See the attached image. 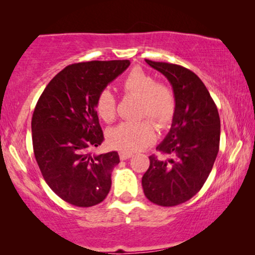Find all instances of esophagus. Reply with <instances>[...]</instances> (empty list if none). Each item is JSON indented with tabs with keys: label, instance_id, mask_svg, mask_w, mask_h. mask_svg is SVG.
I'll return each mask as SVG.
<instances>
[{
	"label": "esophagus",
	"instance_id": "34e87169",
	"mask_svg": "<svg viewBox=\"0 0 255 255\" xmlns=\"http://www.w3.org/2000/svg\"><path fill=\"white\" fill-rule=\"evenodd\" d=\"M132 155H133V154H132V153H130V152H121L120 153L121 160H127L128 158H131Z\"/></svg>",
	"mask_w": 255,
	"mask_h": 255
}]
</instances>
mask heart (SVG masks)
Returning <instances> with one entry per match:
<instances>
[{
    "instance_id": "obj_1",
    "label": "heart",
    "mask_w": 255,
    "mask_h": 255,
    "mask_svg": "<svg viewBox=\"0 0 255 255\" xmlns=\"http://www.w3.org/2000/svg\"><path fill=\"white\" fill-rule=\"evenodd\" d=\"M125 95L138 97V117H149L159 128H167L173 122L176 111V96L168 85L156 82V79L140 67L132 68L122 81ZM96 111L106 122L116 117V100L110 90L103 89L96 97ZM155 127L149 120L124 122L111 128L108 140L113 147L123 152H137L155 140Z\"/></svg>"
}]
</instances>
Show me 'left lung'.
I'll use <instances>...</instances> for the list:
<instances>
[{"label": "left lung", "instance_id": "8db88e82", "mask_svg": "<svg viewBox=\"0 0 255 255\" xmlns=\"http://www.w3.org/2000/svg\"><path fill=\"white\" fill-rule=\"evenodd\" d=\"M168 79L176 96L172 128L156 146L168 159L151 155L141 179L145 196L174 207L195 196L207 181L219 151L221 120L202 80L180 65L145 60Z\"/></svg>", "mask_w": 255, "mask_h": 255}]
</instances>
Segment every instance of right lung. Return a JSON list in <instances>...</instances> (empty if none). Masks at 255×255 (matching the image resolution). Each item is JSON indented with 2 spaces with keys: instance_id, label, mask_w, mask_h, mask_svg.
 Returning <instances> with one entry per match:
<instances>
[{
  "instance_id": "1",
  "label": "right lung",
  "mask_w": 255,
  "mask_h": 255,
  "mask_svg": "<svg viewBox=\"0 0 255 255\" xmlns=\"http://www.w3.org/2000/svg\"><path fill=\"white\" fill-rule=\"evenodd\" d=\"M130 66L128 60L69 65L44 89L34 108L31 130L34 158L48 187L61 200L88 208L111 188L117 152L92 154L104 140L96 97Z\"/></svg>"
}]
</instances>
